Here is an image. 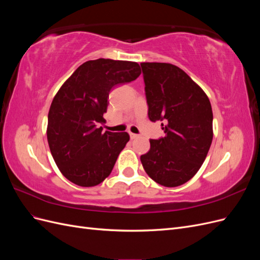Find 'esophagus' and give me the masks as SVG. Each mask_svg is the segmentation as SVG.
I'll list each match as a JSON object with an SVG mask.
<instances>
[{
  "label": "esophagus",
  "mask_w": 260,
  "mask_h": 260,
  "mask_svg": "<svg viewBox=\"0 0 260 260\" xmlns=\"http://www.w3.org/2000/svg\"><path fill=\"white\" fill-rule=\"evenodd\" d=\"M139 136L138 135H135V133H130V138H131V140H135V139H137Z\"/></svg>",
  "instance_id": "34e87169"
}]
</instances>
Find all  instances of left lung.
<instances>
[{
	"label": "left lung",
	"instance_id": "1",
	"mask_svg": "<svg viewBox=\"0 0 260 260\" xmlns=\"http://www.w3.org/2000/svg\"><path fill=\"white\" fill-rule=\"evenodd\" d=\"M148 118L161 120L165 137L149 140L141 156L148 177L167 187L191 180L205 160L212 136V111L206 93L182 69L169 62H142Z\"/></svg>",
	"mask_w": 260,
	"mask_h": 260
}]
</instances>
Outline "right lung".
I'll return each mask as SVG.
<instances>
[{
  "label": "right lung",
  "mask_w": 260,
  "mask_h": 260,
  "mask_svg": "<svg viewBox=\"0 0 260 260\" xmlns=\"http://www.w3.org/2000/svg\"><path fill=\"white\" fill-rule=\"evenodd\" d=\"M141 75L136 61L99 58L78 67L62 83L49 111L46 137L55 164L70 182L90 187L111 175L128 143L127 132H102L108 94Z\"/></svg>",
  "instance_id": "1"
}]
</instances>
